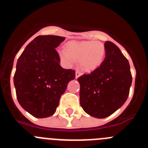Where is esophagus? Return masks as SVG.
<instances>
[{
  "instance_id": "1",
  "label": "esophagus",
  "mask_w": 148,
  "mask_h": 148,
  "mask_svg": "<svg viewBox=\"0 0 148 148\" xmlns=\"http://www.w3.org/2000/svg\"><path fill=\"white\" fill-rule=\"evenodd\" d=\"M81 75H82V73H81L79 71H78V70H77V71L75 72V78H78V77H80Z\"/></svg>"
}]
</instances>
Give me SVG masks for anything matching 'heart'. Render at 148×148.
Here are the masks:
<instances>
[{
	"label": "heart",
	"mask_w": 148,
	"mask_h": 148,
	"mask_svg": "<svg viewBox=\"0 0 148 148\" xmlns=\"http://www.w3.org/2000/svg\"><path fill=\"white\" fill-rule=\"evenodd\" d=\"M58 57L66 66L73 65L75 60H79V66L84 71L90 73L99 67L105 56V47L101 42L90 41H70L66 49L58 50Z\"/></svg>",
	"instance_id": "heart-1"
}]
</instances>
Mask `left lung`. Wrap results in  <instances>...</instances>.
Segmentation results:
<instances>
[{"instance_id": "8db88e82", "label": "left lung", "mask_w": 148, "mask_h": 148, "mask_svg": "<svg viewBox=\"0 0 148 148\" xmlns=\"http://www.w3.org/2000/svg\"><path fill=\"white\" fill-rule=\"evenodd\" d=\"M105 58L98 69L78 78L80 104L90 116L104 119L113 114L127 99L132 75L127 59L111 41L104 43Z\"/></svg>"}]
</instances>
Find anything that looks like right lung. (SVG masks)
<instances>
[{
    "mask_svg": "<svg viewBox=\"0 0 148 148\" xmlns=\"http://www.w3.org/2000/svg\"><path fill=\"white\" fill-rule=\"evenodd\" d=\"M64 37L39 35L26 47L18 59L14 85L18 102L36 118L53 116L75 70L64 69L56 48Z\"/></svg>",
    "mask_w": 148,
    "mask_h": 148,
    "instance_id": "right-lung-1",
    "label": "right lung"
}]
</instances>
